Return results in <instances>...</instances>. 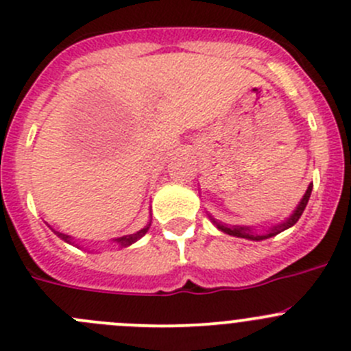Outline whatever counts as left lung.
Instances as JSON below:
<instances>
[{"label": "left lung", "instance_id": "left-lung-1", "mask_svg": "<svg viewBox=\"0 0 351 351\" xmlns=\"http://www.w3.org/2000/svg\"><path fill=\"white\" fill-rule=\"evenodd\" d=\"M311 192H313V183H311L309 186H307L306 193H304L302 200H300V204L297 205V208L293 210V214L290 215L289 219H287L285 222H282V224L275 226V228H271L270 231H267L265 234H258V232H254L251 228H246V226H228V224H221V222H217L215 219H212V222H214L215 226H217V229H221L222 232H226V234L229 236H236V238H244V239H251V241H261V239H268L271 238V236H277L278 232L285 231V229L292 228L293 224H295L297 221L300 219V215H302L304 208H306L307 202H309V197H311Z\"/></svg>", "mask_w": 351, "mask_h": 351}]
</instances>
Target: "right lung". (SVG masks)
<instances>
[{"mask_svg": "<svg viewBox=\"0 0 351 351\" xmlns=\"http://www.w3.org/2000/svg\"><path fill=\"white\" fill-rule=\"evenodd\" d=\"M149 226H151V224H147L146 228H144V229H141V231H137V232H134V234H129V236H122V238H117V239H115V243H117V244H120V246H122V247H125V246H130V244H132V243H136L137 239H141V238H143L144 234H146L147 231H149ZM54 232H56V234L59 236V238L62 239V241H66V243H73V241H71V236H67V234H62V232H58V231H54Z\"/></svg>", "mask_w": 351, "mask_h": 351, "instance_id": "obj_1", "label": "right lung"}]
</instances>
